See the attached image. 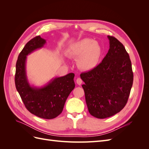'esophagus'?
<instances>
[{
    "label": "esophagus",
    "instance_id": "obj_1",
    "mask_svg": "<svg viewBox=\"0 0 149 149\" xmlns=\"http://www.w3.org/2000/svg\"><path fill=\"white\" fill-rule=\"evenodd\" d=\"M82 79H81L80 78H77L76 79V83H77V84H78V85H81V83H82Z\"/></svg>",
    "mask_w": 149,
    "mask_h": 149
}]
</instances>
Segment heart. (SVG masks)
Here are the masks:
<instances>
[{
    "label": "heart",
    "instance_id": "heart-1",
    "mask_svg": "<svg viewBox=\"0 0 149 149\" xmlns=\"http://www.w3.org/2000/svg\"><path fill=\"white\" fill-rule=\"evenodd\" d=\"M70 55L78 58L77 66L81 70L92 71L100 63L102 49L98 42L91 38H84L72 45Z\"/></svg>",
    "mask_w": 149,
    "mask_h": 149
}]
</instances>
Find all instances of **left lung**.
Masks as SVG:
<instances>
[{
	"label": "left lung",
	"instance_id": "left-lung-1",
	"mask_svg": "<svg viewBox=\"0 0 149 149\" xmlns=\"http://www.w3.org/2000/svg\"><path fill=\"white\" fill-rule=\"evenodd\" d=\"M109 49L95 69L80 74L90 114L98 119L114 116L127 102L133 83L129 54L118 39L107 36Z\"/></svg>",
	"mask_w": 149,
	"mask_h": 149
}]
</instances>
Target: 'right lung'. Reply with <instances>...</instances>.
<instances>
[{"instance_id":"obj_1","label":"right lung","mask_w":149,"mask_h":149,"mask_svg":"<svg viewBox=\"0 0 149 149\" xmlns=\"http://www.w3.org/2000/svg\"><path fill=\"white\" fill-rule=\"evenodd\" d=\"M47 43L46 40L37 36L25 45L16 63L15 87L27 110L40 118L52 119L59 116L66 99L75 87L73 73L52 78L42 86L30 84L26 75L27 56Z\"/></svg>"}]
</instances>
